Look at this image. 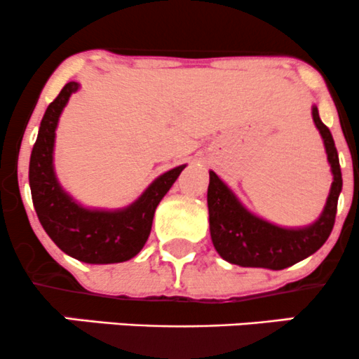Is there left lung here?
<instances>
[{
    "instance_id": "left-lung-1",
    "label": "left lung",
    "mask_w": 359,
    "mask_h": 359,
    "mask_svg": "<svg viewBox=\"0 0 359 359\" xmlns=\"http://www.w3.org/2000/svg\"><path fill=\"white\" fill-rule=\"evenodd\" d=\"M311 113L325 144L327 160L334 175L322 215L306 227H278L252 215L229 189L227 184L217 173L210 172V233L215 249L225 262L252 269L284 270L311 256L329 239L337 213V199L342 191V173L329 127L320 120L318 108L313 107Z\"/></svg>"
}]
</instances>
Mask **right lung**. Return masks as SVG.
<instances>
[{
    "label": "right lung",
    "instance_id": "right-lung-1",
    "mask_svg": "<svg viewBox=\"0 0 359 359\" xmlns=\"http://www.w3.org/2000/svg\"><path fill=\"white\" fill-rule=\"evenodd\" d=\"M77 89V82L65 84L41 120L29 165L34 208L53 243L72 258L93 265L122 263L134 258L146 244L154 210L186 165L154 179L132 205L122 210H89L79 205L60 186L53 167L56 126Z\"/></svg>",
    "mask_w": 359,
    "mask_h": 359
}]
</instances>
